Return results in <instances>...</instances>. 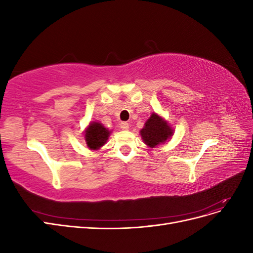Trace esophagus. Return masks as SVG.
<instances>
[{
    "instance_id": "obj_1",
    "label": "esophagus",
    "mask_w": 253,
    "mask_h": 253,
    "mask_svg": "<svg viewBox=\"0 0 253 253\" xmlns=\"http://www.w3.org/2000/svg\"><path fill=\"white\" fill-rule=\"evenodd\" d=\"M120 127H121L122 129H124V131H127L129 126H128L127 122H121V124H120Z\"/></svg>"
}]
</instances>
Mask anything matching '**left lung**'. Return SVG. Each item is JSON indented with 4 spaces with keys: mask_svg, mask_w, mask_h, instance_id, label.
Masks as SVG:
<instances>
[{
    "mask_svg": "<svg viewBox=\"0 0 253 253\" xmlns=\"http://www.w3.org/2000/svg\"><path fill=\"white\" fill-rule=\"evenodd\" d=\"M139 133L142 141L153 149L171 139L174 128L164 117L153 112L149 119L144 122V126Z\"/></svg>",
    "mask_w": 253,
    "mask_h": 253,
    "instance_id": "obj_1",
    "label": "left lung"
}]
</instances>
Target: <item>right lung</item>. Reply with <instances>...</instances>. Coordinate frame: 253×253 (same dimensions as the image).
<instances>
[{
    "label": "right lung",
    "instance_id": "1",
    "mask_svg": "<svg viewBox=\"0 0 253 253\" xmlns=\"http://www.w3.org/2000/svg\"><path fill=\"white\" fill-rule=\"evenodd\" d=\"M112 131L98 121H91L84 129L83 136L87 148L91 151L100 150L108 141Z\"/></svg>",
    "mask_w": 253,
    "mask_h": 253
}]
</instances>
